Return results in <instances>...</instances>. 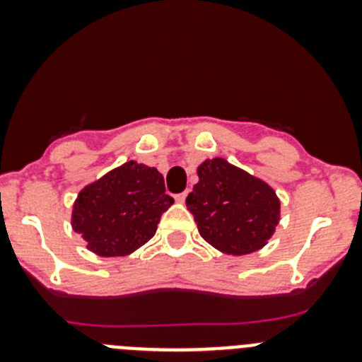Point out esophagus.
<instances>
[{
    "label": "esophagus",
    "mask_w": 362,
    "mask_h": 362,
    "mask_svg": "<svg viewBox=\"0 0 362 362\" xmlns=\"http://www.w3.org/2000/svg\"><path fill=\"white\" fill-rule=\"evenodd\" d=\"M187 192L189 191H185V192H182V194L175 196V202H177V203H185V199H187Z\"/></svg>",
    "instance_id": "1"
}]
</instances>
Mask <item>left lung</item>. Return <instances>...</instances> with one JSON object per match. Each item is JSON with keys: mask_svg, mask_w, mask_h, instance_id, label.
Instances as JSON below:
<instances>
[{"mask_svg": "<svg viewBox=\"0 0 362 362\" xmlns=\"http://www.w3.org/2000/svg\"><path fill=\"white\" fill-rule=\"evenodd\" d=\"M187 196L204 242L228 255H247L268 245L280 222V198L262 178L224 158L204 159Z\"/></svg>", "mask_w": 362, "mask_h": 362, "instance_id": "8db88e82", "label": "left lung"}]
</instances>
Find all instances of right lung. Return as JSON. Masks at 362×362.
Segmentation results:
<instances>
[{
	"instance_id": "add662e5",
	"label": "right lung",
	"mask_w": 362,
	"mask_h": 362,
	"mask_svg": "<svg viewBox=\"0 0 362 362\" xmlns=\"http://www.w3.org/2000/svg\"><path fill=\"white\" fill-rule=\"evenodd\" d=\"M173 204L156 168L127 160L83 185L71 206V228L100 257H126L144 247Z\"/></svg>"
}]
</instances>
